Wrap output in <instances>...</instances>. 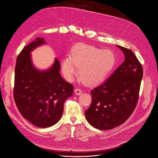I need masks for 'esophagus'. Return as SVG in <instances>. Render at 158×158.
<instances>
[{"label": "esophagus", "mask_w": 158, "mask_h": 158, "mask_svg": "<svg viewBox=\"0 0 158 158\" xmlns=\"http://www.w3.org/2000/svg\"><path fill=\"white\" fill-rule=\"evenodd\" d=\"M74 93H75V94L76 95L79 96V95H80L81 94V93H82V92H81V90L79 89H75L74 90Z\"/></svg>", "instance_id": "obj_1"}]
</instances>
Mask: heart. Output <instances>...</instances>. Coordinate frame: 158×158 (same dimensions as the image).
I'll return each mask as SVG.
<instances>
[{"instance_id":"b5f03b06","label":"heart","mask_w":158,"mask_h":158,"mask_svg":"<svg viewBox=\"0 0 158 158\" xmlns=\"http://www.w3.org/2000/svg\"><path fill=\"white\" fill-rule=\"evenodd\" d=\"M115 64V56L111 50L77 44L71 50L70 58L62 60V70L65 77L70 81L79 68V76L82 82L87 85H96L107 78Z\"/></svg>"}]
</instances>
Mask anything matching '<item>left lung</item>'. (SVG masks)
Instances as JSON below:
<instances>
[{
	"mask_svg": "<svg viewBox=\"0 0 158 158\" xmlns=\"http://www.w3.org/2000/svg\"><path fill=\"white\" fill-rule=\"evenodd\" d=\"M125 61L105 83L90 91L92 102L85 111L86 120L100 130L112 129L126 121L139 100L143 68L131 50L116 45Z\"/></svg>",
	"mask_w": 158,
	"mask_h": 158,
	"instance_id": "left-lung-1",
	"label": "left lung"
}]
</instances>
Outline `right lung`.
<instances>
[{
  "label": "right lung",
  "instance_id": "obj_1",
  "mask_svg": "<svg viewBox=\"0 0 158 158\" xmlns=\"http://www.w3.org/2000/svg\"><path fill=\"white\" fill-rule=\"evenodd\" d=\"M45 43L43 38H36L19 54L14 88L15 103L19 112L30 123L41 128L58 123L63 114L64 102L73 91V86L61 76L60 64L56 58L47 70L35 68L31 52Z\"/></svg>",
  "mask_w": 158,
  "mask_h": 158
}]
</instances>
